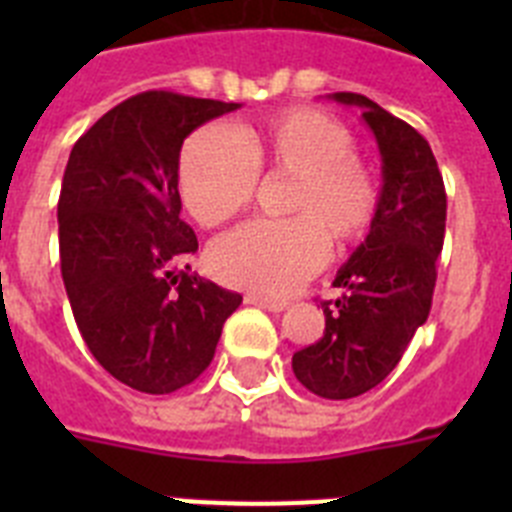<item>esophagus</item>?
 Listing matches in <instances>:
<instances>
[{"label":"esophagus","mask_w":512,"mask_h":512,"mask_svg":"<svg viewBox=\"0 0 512 512\" xmlns=\"http://www.w3.org/2000/svg\"><path fill=\"white\" fill-rule=\"evenodd\" d=\"M246 302H248V305H256V307H261V310H269V312L287 310V302L269 300V297H259V295H248Z\"/></svg>","instance_id":"esophagus-1"}]
</instances>
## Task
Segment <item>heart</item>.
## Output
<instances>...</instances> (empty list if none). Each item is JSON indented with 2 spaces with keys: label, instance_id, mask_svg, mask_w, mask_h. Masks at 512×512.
I'll list each match as a JSON object with an SVG mask.
<instances>
[{
  "label": "heart",
  "instance_id": "heart-1",
  "mask_svg": "<svg viewBox=\"0 0 512 512\" xmlns=\"http://www.w3.org/2000/svg\"><path fill=\"white\" fill-rule=\"evenodd\" d=\"M292 176L289 220H251L220 235L207 261L220 282L264 297H287L315 277L336 241L369 228L377 184L354 156V135L336 117L307 107L259 125H207L187 140L179 161L184 207L197 223L220 225L251 202L259 169Z\"/></svg>",
  "mask_w": 512,
  "mask_h": 512
}]
</instances>
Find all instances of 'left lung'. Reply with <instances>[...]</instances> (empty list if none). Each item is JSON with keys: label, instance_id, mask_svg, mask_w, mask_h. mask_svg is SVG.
Masks as SVG:
<instances>
[{"label": "left lung", "instance_id": "1", "mask_svg": "<svg viewBox=\"0 0 512 512\" xmlns=\"http://www.w3.org/2000/svg\"><path fill=\"white\" fill-rule=\"evenodd\" d=\"M330 99L359 107L382 156V192L369 235L338 269V300L320 302L325 333L292 356L295 377L325 400L377 387L428 320L446 233V189L428 140L364 94Z\"/></svg>", "mask_w": 512, "mask_h": 512}]
</instances>
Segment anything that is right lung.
<instances>
[{"label": "right lung", "mask_w": 512, "mask_h": 512, "mask_svg": "<svg viewBox=\"0 0 512 512\" xmlns=\"http://www.w3.org/2000/svg\"><path fill=\"white\" fill-rule=\"evenodd\" d=\"M241 104L143 92L99 117L71 148L58 248L74 320L122 384L169 395L210 366L241 295L189 274L179 153L192 130Z\"/></svg>", "instance_id": "add662e5"}]
</instances>
